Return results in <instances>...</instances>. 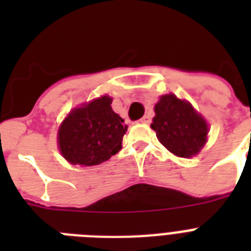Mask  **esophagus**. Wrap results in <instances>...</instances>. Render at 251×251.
I'll return each mask as SVG.
<instances>
[{
  "mask_svg": "<svg viewBox=\"0 0 251 251\" xmlns=\"http://www.w3.org/2000/svg\"><path fill=\"white\" fill-rule=\"evenodd\" d=\"M139 121H141L142 124H150V122H151V117L146 114V116H143V117H142L141 120H139Z\"/></svg>",
  "mask_w": 251,
  "mask_h": 251,
  "instance_id": "obj_1",
  "label": "esophagus"
}]
</instances>
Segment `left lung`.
Listing matches in <instances>:
<instances>
[{
    "label": "left lung",
    "instance_id": "obj_1",
    "mask_svg": "<svg viewBox=\"0 0 251 251\" xmlns=\"http://www.w3.org/2000/svg\"><path fill=\"white\" fill-rule=\"evenodd\" d=\"M151 127L156 131L161 145L179 157L197 155L208 134L206 120L190 102L173 94L163 95L157 101Z\"/></svg>",
    "mask_w": 251,
    "mask_h": 251
}]
</instances>
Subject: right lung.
I'll return each instance as SVG.
<instances>
[{"label":"right lung","mask_w":251,"mask_h":251,"mask_svg":"<svg viewBox=\"0 0 251 251\" xmlns=\"http://www.w3.org/2000/svg\"><path fill=\"white\" fill-rule=\"evenodd\" d=\"M110 104L112 99L105 95L73 109L62 121L57 142L70 164H101L121 150L127 126Z\"/></svg>","instance_id":"add662e5"}]
</instances>
